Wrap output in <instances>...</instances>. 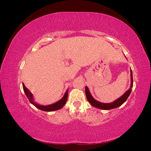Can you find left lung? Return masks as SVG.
Returning a JSON list of instances; mask_svg holds the SVG:
<instances>
[{"mask_svg": "<svg viewBox=\"0 0 151 151\" xmlns=\"http://www.w3.org/2000/svg\"><path fill=\"white\" fill-rule=\"evenodd\" d=\"M130 79H131V84H130L129 89H128L121 97L116 99V100H115V101L111 103H103L97 101V100H96L92 96V95H91L89 88L87 86H86L85 90H86V95L87 99H88V102L92 105L93 106L98 109H104V110H109V109H111L119 107L122 104H123L126 101V100L128 98H129V95L131 93L132 88H133V76H132V71L131 70V68H130Z\"/></svg>", "mask_w": 151, "mask_h": 151, "instance_id": "left-lung-1", "label": "left lung"}]
</instances>
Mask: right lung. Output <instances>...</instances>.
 <instances>
[{"label": "right lung", "mask_w": 151, "mask_h": 151, "mask_svg": "<svg viewBox=\"0 0 151 151\" xmlns=\"http://www.w3.org/2000/svg\"><path fill=\"white\" fill-rule=\"evenodd\" d=\"M22 87H23V90L24 91L25 94L27 96V98H28V99H29V102L32 104H33L36 108H37L38 109H41V110H42V111H53L58 110V109H61L66 104L67 98H68V89H67L64 95H63V98L61 99H60L59 101L54 103L52 104H49V105H47V106H45V105L40 104L35 101L33 94H32L30 92V91L24 86V83H22Z\"/></svg>", "instance_id": "add662e5"}]
</instances>
